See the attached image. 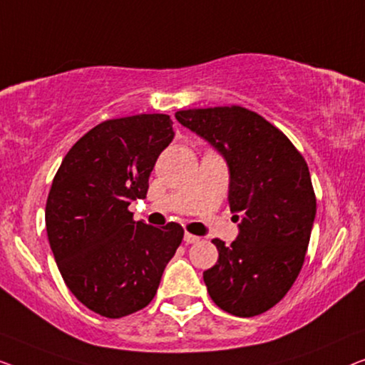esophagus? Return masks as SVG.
Returning <instances> with one entry per match:
<instances>
[{"mask_svg": "<svg viewBox=\"0 0 365 365\" xmlns=\"http://www.w3.org/2000/svg\"><path fill=\"white\" fill-rule=\"evenodd\" d=\"M183 240H185V243L192 245V243H197V241H198L200 238H198V236H195V235H192V233H185V236H183Z\"/></svg>", "mask_w": 365, "mask_h": 365, "instance_id": "1", "label": "esophagus"}]
</instances>
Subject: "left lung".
<instances>
[{"label": "left lung", "instance_id": "1", "mask_svg": "<svg viewBox=\"0 0 365 365\" xmlns=\"http://www.w3.org/2000/svg\"><path fill=\"white\" fill-rule=\"evenodd\" d=\"M177 120L212 143L230 170L228 202L240 233L215 238L218 261L203 273L220 309L263 314L283 299L304 263L316 195L309 168L289 138L240 106L178 110Z\"/></svg>", "mask_w": 365, "mask_h": 365}]
</instances>
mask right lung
<instances>
[{"label": "right lung", "instance_id": "1", "mask_svg": "<svg viewBox=\"0 0 365 365\" xmlns=\"http://www.w3.org/2000/svg\"><path fill=\"white\" fill-rule=\"evenodd\" d=\"M170 115L101 122L64 157L46 202V230L66 286L86 307L117 319L153 299L183 240L178 223L133 222L158 155L172 142Z\"/></svg>", "mask_w": 365, "mask_h": 365}]
</instances>
